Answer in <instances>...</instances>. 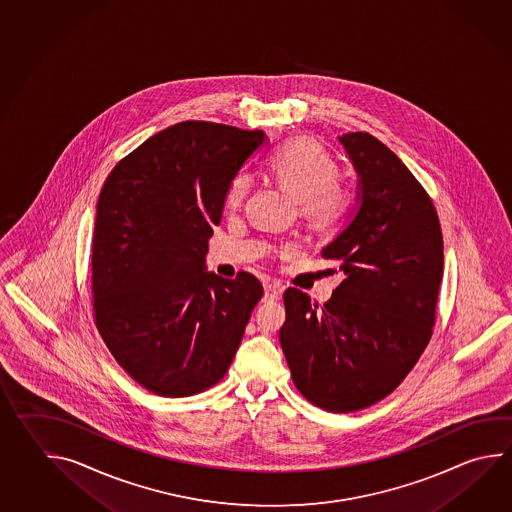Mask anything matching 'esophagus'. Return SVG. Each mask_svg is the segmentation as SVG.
Here are the masks:
<instances>
[{"instance_id":"1","label":"esophagus","mask_w":512,"mask_h":512,"mask_svg":"<svg viewBox=\"0 0 512 512\" xmlns=\"http://www.w3.org/2000/svg\"><path fill=\"white\" fill-rule=\"evenodd\" d=\"M279 295H281V290L275 284H266L264 286V297H262L264 301H277Z\"/></svg>"}]
</instances>
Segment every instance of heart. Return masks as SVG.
Masks as SVG:
<instances>
[{
	"label": "heart",
	"mask_w": 512,
	"mask_h": 512,
	"mask_svg": "<svg viewBox=\"0 0 512 512\" xmlns=\"http://www.w3.org/2000/svg\"><path fill=\"white\" fill-rule=\"evenodd\" d=\"M268 171L297 199L299 213L313 230H328L345 213L348 195L339 178V166L328 151L310 138H293L268 158ZM250 191V177L231 180L226 208L239 209Z\"/></svg>",
	"instance_id": "obj_1"
}]
</instances>
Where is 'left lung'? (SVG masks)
Masks as SVG:
<instances>
[{
    "label": "left lung",
    "mask_w": 512,
    "mask_h": 512,
    "mask_svg": "<svg viewBox=\"0 0 512 512\" xmlns=\"http://www.w3.org/2000/svg\"><path fill=\"white\" fill-rule=\"evenodd\" d=\"M339 142L359 177L357 209L321 255L339 264L343 282L323 306L288 288L279 341L308 401L355 412L394 392L427 348L443 235L427 191L396 153L361 131Z\"/></svg>",
    "instance_id": "left-lung-1"
}]
</instances>
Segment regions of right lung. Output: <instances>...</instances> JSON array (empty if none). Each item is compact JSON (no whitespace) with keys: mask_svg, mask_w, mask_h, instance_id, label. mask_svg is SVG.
<instances>
[{"mask_svg":"<svg viewBox=\"0 0 512 512\" xmlns=\"http://www.w3.org/2000/svg\"><path fill=\"white\" fill-rule=\"evenodd\" d=\"M264 131L188 120L147 138L105 180L93 239L94 323L118 365L164 397L219 383L262 284L206 272L208 240Z\"/></svg>","mask_w":512,"mask_h":512,"instance_id":"right-lung-1","label":"right lung"}]
</instances>
